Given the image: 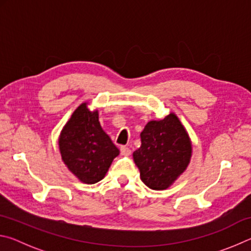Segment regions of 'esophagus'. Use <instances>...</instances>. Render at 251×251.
I'll return each instance as SVG.
<instances>
[{
    "label": "esophagus",
    "instance_id": "esophagus-1",
    "mask_svg": "<svg viewBox=\"0 0 251 251\" xmlns=\"http://www.w3.org/2000/svg\"><path fill=\"white\" fill-rule=\"evenodd\" d=\"M130 152H131L130 148L126 147V146H122V147H121V154H122L123 156H129Z\"/></svg>",
    "mask_w": 251,
    "mask_h": 251
}]
</instances>
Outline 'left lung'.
<instances>
[{"instance_id":"8db88e82","label":"left lung","mask_w":251,"mask_h":251,"mask_svg":"<svg viewBox=\"0 0 251 251\" xmlns=\"http://www.w3.org/2000/svg\"><path fill=\"white\" fill-rule=\"evenodd\" d=\"M142 146L134 151L135 164L144 184L151 189H166L187 168L192 144L175 114L151 121L141 134Z\"/></svg>"}]
</instances>
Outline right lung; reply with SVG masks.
<instances>
[{
    "instance_id": "right-lung-1",
    "label": "right lung",
    "mask_w": 251,
    "mask_h": 251,
    "mask_svg": "<svg viewBox=\"0 0 251 251\" xmlns=\"http://www.w3.org/2000/svg\"><path fill=\"white\" fill-rule=\"evenodd\" d=\"M59 151L67 168L85 184L103 179L113 159L120 154L101 129L99 112L83 103L76 108L59 136Z\"/></svg>"
}]
</instances>
